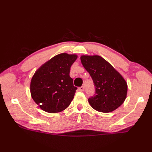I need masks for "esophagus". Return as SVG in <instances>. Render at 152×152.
I'll list each match as a JSON object with an SVG mask.
<instances>
[{
  "label": "esophagus",
  "instance_id": "obj_1",
  "mask_svg": "<svg viewBox=\"0 0 152 152\" xmlns=\"http://www.w3.org/2000/svg\"><path fill=\"white\" fill-rule=\"evenodd\" d=\"M78 89L80 90V91H83V90H84V86H81V87H80V88H78Z\"/></svg>",
  "mask_w": 152,
  "mask_h": 152
}]
</instances>
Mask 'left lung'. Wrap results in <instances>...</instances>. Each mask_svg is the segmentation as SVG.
<instances>
[{"label":"left lung","mask_w":152,"mask_h":152,"mask_svg":"<svg viewBox=\"0 0 152 152\" xmlns=\"http://www.w3.org/2000/svg\"><path fill=\"white\" fill-rule=\"evenodd\" d=\"M80 59L95 86V94L88 99L91 107L104 113L119 107L125 101L127 92V83L121 74L99 56H83Z\"/></svg>","instance_id":"1"}]
</instances>
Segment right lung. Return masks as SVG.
<instances>
[{"instance_id":"right-lung-1","label":"right lung","mask_w":152,"mask_h":152,"mask_svg":"<svg viewBox=\"0 0 152 152\" xmlns=\"http://www.w3.org/2000/svg\"><path fill=\"white\" fill-rule=\"evenodd\" d=\"M76 59V55L59 54L34 73L31 82V96L45 112L63 111L72 101L77 88L69 74Z\"/></svg>"}]
</instances>
